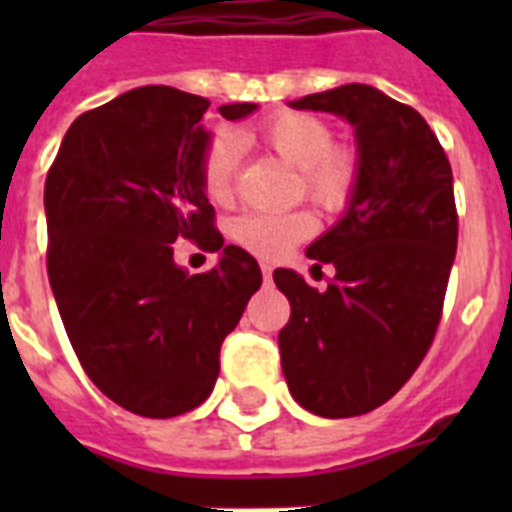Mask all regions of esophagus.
I'll list each match as a JSON object with an SVG mask.
<instances>
[{
    "label": "esophagus",
    "mask_w": 512,
    "mask_h": 512,
    "mask_svg": "<svg viewBox=\"0 0 512 512\" xmlns=\"http://www.w3.org/2000/svg\"><path fill=\"white\" fill-rule=\"evenodd\" d=\"M260 268H263V276H265V281H271V276H273V268L268 263H263L260 265Z\"/></svg>",
    "instance_id": "1"
}]
</instances>
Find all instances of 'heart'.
Listing matches in <instances>:
<instances>
[{
  "label": "heart",
  "instance_id": "heart-1",
  "mask_svg": "<svg viewBox=\"0 0 512 512\" xmlns=\"http://www.w3.org/2000/svg\"><path fill=\"white\" fill-rule=\"evenodd\" d=\"M300 175L303 191L327 212L350 204L358 183V159L350 148L332 146V130L324 119L303 111H281L252 130L241 132ZM236 172V135L217 132L201 156V185L209 199L225 201L233 191ZM231 239L265 260L287 255L297 241L313 233L308 212H247L228 225Z\"/></svg>",
  "mask_w": 512,
  "mask_h": 512
}]
</instances>
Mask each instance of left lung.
Wrapping results in <instances>:
<instances>
[{"mask_svg": "<svg viewBox=\"0 0 512 512\" xmlns=\"http://www.w3.org/2000/svg\"><path fill=\"white\" fill-rule=\"evenodd\" d=\"M353 127L358 183L332 228L305 255L335 268L324 292L276 268L292 305L279 332L289 393L340 420L385 404L428 353L457 252L452 167L414 108L369 84H342L289 103Z\"/></svg>", "mask_w": 512, "mask_h": 512, "instance_id": "left-lung-1", "label": "left lung"}]
</instances>
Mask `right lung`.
Masks as SVG:
<instances>
[{
	"mask_svg": "<svg viewBox=\"0 0 512 512\" xmlns=\"http://www.w3.org/2000/svg\"><path fill=\"white\" fill-rule=\"evenodd\" d=\"M209 100L138 87L68 127L44 183L47 276L90 380L140 417H177L215 388L220 345L263 284L255 257L223 244L201 185ZM255 103H228L239 122ZM177 235L220 251L207 274L174 263Z\"/></svg>",
	"mask_w": 512,
	"mask_h": 512,
	"instance_id": "right-lung-1",
	"label": "right lung"
}]
</instances>
